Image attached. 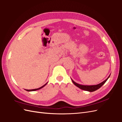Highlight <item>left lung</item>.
<instances>
[{"instance_id": "left-lung-1", "label": "left lung", "mask_w": 122, "mask_h": 122, "mask_svg": "<svg viewBox=\"0 0 122 122\" xmlns=\"http://www.w3.org/2000/svg\"><path fill=\"white\" fill-rule=\"evenodd\" d=\"M111 74L109 75V76L106 79H105L103 81L101 82L100 83L98 84V85H91V86H88V85H80L79 83H77L76 82H75L74 80H73L71 79L72 81L73 82V83L74 84V85L77 86V87H78L79 88L82 89L83 90H85V91H87L89 92H93L96 91L97 90H98L100 88H101V86L104 85V84L105 83V82L107 81V80L109 79V78L110 77Z\"/></svg>"}]
</instances>
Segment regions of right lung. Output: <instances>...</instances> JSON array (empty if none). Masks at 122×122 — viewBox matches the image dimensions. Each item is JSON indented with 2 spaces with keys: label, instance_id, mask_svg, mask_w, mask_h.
Segmentation results:
<instances>
[{
  "label": "right lung",
  "instance_id": "1",
  "mask_svg": "<svg viewBox=\"0 0 122 122\" xmlns=\"http://www.w3.org/2000/svg\"><path fill=\"white\" fill-rule=\"evenodd\" d=\"M47 83V82L46 83H45L44 85H43V86H41L40 88H37V89H31V90H27V89H25V90H26V91H36V90H39V89H41V88H43L44 87V86L46 85V84Z\"/></svg>",
  "mask_w": 122,
  "mask_h": 122
}]
</instances>
